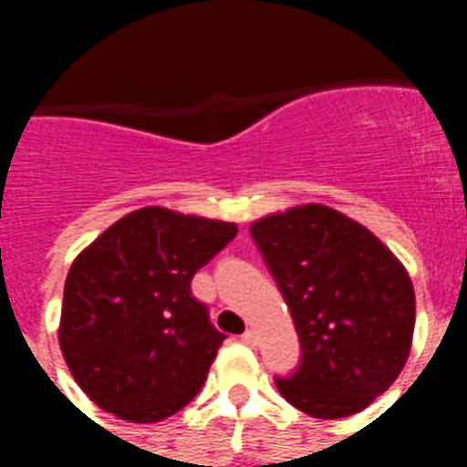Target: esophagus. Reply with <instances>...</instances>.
<instances>
[{"label": "esophagus", "instance_id": "esophagus-1", "mask_svg": "<svg viewBox=\"0 0 467 467\" xmlns=\"http://www.w3.org/2000/svg\"><path fill=\"white\" fill-rule=\"evenodd\" d=\"M243 343L247 345V348H254V345H257V333H254V330H247V333L243 335Z\"/></svg>", "mask_w": 467, "mask_h": 467}]
</instances>
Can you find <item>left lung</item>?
Wrapping results in <instances>:
<instances>
[{"instance_id": "left-lung-1", "label": "left lung", "mask_w": 467, "mask_h": 467, "mask_svg": "<svg viewBox=\"0 0 467 467\" xmlns=\"http://www.w3.org/2000/svg\"><path fill=\"white\" fill-rule=\"evenodd\" d=\"M293 315L300 368L277 378L297 410L337 420L390 388L410 355L415 290L375 234L325 204H300L250 224Z\"/></svg>"}]
</instances>
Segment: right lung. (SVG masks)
<instances>
[{
    "label": "right lung",
    "mask_w": 467,
    "mask_h": 467,
    "mask_svg": "<svg viewBox=\"0 0 467 467\" xmlns=\"http://www.w3.org/2000/svg\"><path fill=\"white\" fill-rule=\"evenodd\" d=\"M234 234V223L142 207L77 254L59 348L77 385L102 410L160 422L200 392L224 335L190 283Z\"/></svg>",
    "instance_id": "1"
}]
</instances>
